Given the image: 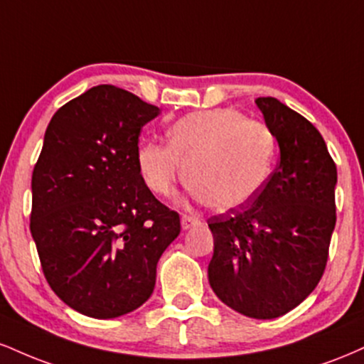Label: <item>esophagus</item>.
<instances>
[{
    "instance_id": "34e87169",
    "label": "esophagus",
    "mask_w": 364,
    "mask_h": 364,
    "mask_svg": "<svg viewBox=\"0 0 364 364\" xmlns=\"http://www.w3.org/2000/svg\"><path fill=\"white\" fill-rule=\"evenodd\" d=\"M200 220H198V217H193V215H186V214H183L181 215V228L185 229H190V228H193V225H196L198 224Z\"/></svg>"
}]
</instances>
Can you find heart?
Segmentation results:
<instances>
[{
  "label": "heart",
  "mask_w": 364,
  "mask_h": 364,
  "mask_svg": "<svg viewBox=\"0 0 364 364\" xmlns=\"http://www.w3.org/2000/svg\"><path fill=\"white\" fill-rule=\"evenodd\" d=\"M168 140L140 147L136 161L145 185L168 196L188 171L191 195L217 210L252 202L269 181L277 154L272 129L232 107L191 112L171 124Z\"/></svg>",
  "instance_id": "b5f03b06"
}]
</instances>
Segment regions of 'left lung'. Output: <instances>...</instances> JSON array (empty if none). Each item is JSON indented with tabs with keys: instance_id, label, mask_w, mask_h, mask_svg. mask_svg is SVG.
Instances as JSON below:
<instances>
[{
	"instance_id": "left-lung-1",
	"label": "left lung",
	"mask_w": 364,
	"mask_h": 364,
	"mask_svg": "<svg viewBox=\"0 0 364 364\" xmlns=\"http://www.w3.org/2000/svg\"><path fill=\"white\" fill-rule=\"evenodd\" d=\"M281 150L277 168L250 203L207 220L214 235L208 282L250 318L286 315L323 275L336 228L337 168L323 136L274 97H258Z\"/></svg>"
}]
</instances>
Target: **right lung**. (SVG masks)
<instances>
[{
  "label": "right lung",
  "instance_id": "obj_1",
  "mask_svg": "<svg viewBox=\"0 0 364 364\" xmlns=\"http://www.w3.org/2000/svg\"><path fill=\"white\" fill-rule=\"evenodd\" d=\"M157 106L114 85L92 87L49 121L32 173L31 232L51 289L92 318L141 306L181 224L139 169L140 129Z\"/></svg>",
  "mask_w": 364,
  "mask_h": 364
}]
</instances>
